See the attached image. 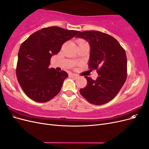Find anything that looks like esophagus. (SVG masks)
<instances>
[{
	"instance_id": "obj_1",
	"label": "esophagus",
	"mask_w": 149,
	"mask_h": 149,
	"mask_svg": "<svg viewBox=\"0 0 149 149\" xmlns=\"http://www.w3.org/2000/svg\"><path fill=\"white\" fill-rule=\"evenodd\" d=\"M71 76L73 78H74V79H76L77 78H78V76H77L76 74H71Z\"/></svg>"
}]
</instances>
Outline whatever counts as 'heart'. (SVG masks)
<instances>
[{
    "mask_svg": "<svg viewBox=\"0 0 149 149\" xmlns=\"http://www.w3.org/2000/svg\"><path fill=\"white\" fill-rule=\"evenodd\" d=\"M78 44H79V43H87V42H86V41H84V40H79L78 41Z\"/></svg>",
    "mask_w": 149,
    "mask_h": 149,
    "instance_id": "obj_1",
    "label": "heart"
}]
</instances>
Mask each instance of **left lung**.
<instances>
[{
  "label": "left lung",
  "instance_id": "1",
  "mask_svg": "<svg viewBox=\"0 0 149 149\" xmlns=\"http://www.w3.org/2000/svg\"><path fill=\"white\" fill-rule=\"evenodd\" d=\"M76 37L89 43V69L96 70L99 74L96 80L85 76L87 85L80 89V94L91 104L102 105L113 100L127 79L125 51L116 39L101 31H79Z\"/></svg>",
  "mask_w": 149,
  "mask_h": 149
}]
</instances>
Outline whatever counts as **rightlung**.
Segmentation results:
<instances>
[{"label": "right lung", "mask_w": 149, "mask_h": 149, "mask_svg": "<svg viewBox=\"0 0 149 149\" xmlns=\"http://www.w3.org/2000/svg\"><path fill=\"white\" fill-rule=\"evenodd\" d=\"M79 32L49 26L35 31L22 43L16 76L22 90L31 100L45 102L59 93L68 74L65 71L49 68L50 59L60 51L63 44Z\"/></svg>", "instance_id": "add662e5"}]
</instances>
